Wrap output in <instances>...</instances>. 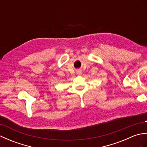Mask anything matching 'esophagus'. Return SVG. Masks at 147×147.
Listing matches in <instances>:
<instances>
[{
  "label": "esophagus",
  "mask_w": 147,
  "mask_h": 147,
  "mask_svg": "<svg viewBox=\"0 0 147 147\" xmlns=\"http://www.w3.org/2000/svg\"><path fill=\"white\" fill-rule=\"evenodd\" d=\"M80 73H81V72H80Z\"/></svg>",
  "instance_id": "esophagus-1"
}]
</instances>
